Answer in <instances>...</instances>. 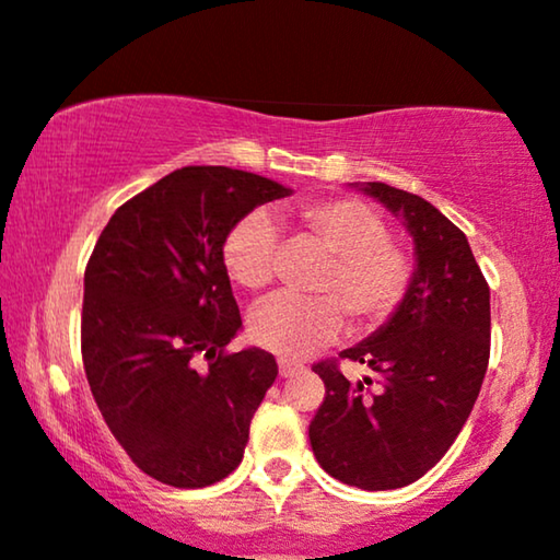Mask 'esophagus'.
<instances>
[{"instance_id":"34e87169","label":"esophagus","mask_w":560,"mask_h":560,"mask_svg":"<svg viewBox=\"0 0 560 560\" xmlns=\"http://www.w3.org/2000/svg\"><path fill=\"white\" fill-rule=\"evenodd\" d=\"M302 369H304L302 363H296V361H287V358H281V361H279V374L284 376V378L294 376V374H300Z\"/></svg>"}]
</instances>
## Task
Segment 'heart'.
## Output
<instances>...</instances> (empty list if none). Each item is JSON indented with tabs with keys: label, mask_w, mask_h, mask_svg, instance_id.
<instances>
[{
	"label": "heart",
	"mask_w": 560,
	"mask_h": 560,
	"mask_svg": "<svg viewBox=\"0 0 560 560\" xmlns=\"http://www.w3.org/2000/svg\"><path fill=\"white\" fill-rule=\"evenodd\" d=\"M294 225L332 258L317 284L325 296H273L253 312V342L287 361L307 358L338 338L346 327V310L363 327L386 323L407 300L415 279L412 253L392 241L386 220L361 199H307L294 210ZM276 248L273 222L264 212H250L225 235L222 264L237 287L260 292L273 279Z\"/></svg>",
	"instance_id": "heart-1"
}]
</instances>
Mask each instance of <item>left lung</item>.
I'll return each mask as SVG.
<instances>
[{
  "label": "left lung",
  "instance_id": "obj_1",
  "mask_svg": "<svg viewBox=\"0 0 560 560\" xmlns=\"http://www.w3.org/2000/svg\"><path fill=\"white\" fill-rule=\"evenodd\" d=\"M363 191L405 218L417 268L384 327L340 358L376 382H348L338 358L312 366L325 399L310 422L317 464L348 487L384 491L430 471L458 438L489 366V284L466 235L417 194L369 182Z\"/></svg>",
  "mask_w": 560,
  "mask_h": 560
}]
</instances>
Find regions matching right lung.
Segmentation results:
<instances>
[{
  "label": "right lung",
  "mask_w": 560,
  "mask_h": 560,
  "mask_svg": "<svg viewBox=\"0 0 560 560\" xmlns=\"http://www.w3.org/2000/svg\"><path fill=\"white\" fill-rule=\"evenodd\" d=\"M287 186L184 166L112 214L84 271L81 358L100 412L140 471L202 489L243 460L279 366L230 353L241 310L222 264L230 228Z\"/></svg>",
  "instance_id": "right-lung-1"
}]
</instances>
